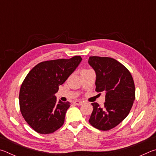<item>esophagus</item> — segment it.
I'll use <instances>...</instances> for the list:
<instances>
[{"instance_id": "esophagus-1", "label": "esophagus", "mask_w": 156, "mask_h": 156, "mask_svg": "<svg viewBox=\"0 0 156 156\" xmlns=\"http://www.w3.org/2000/svg\"><path fill=\"white\" fill-rule=\"evenodd\" d=\"M74 103H75L76 105H78V106H80V105H82L83 104V102H82V101H79V100H76V101H75V102H74Z\"/></svg>"}]
</instances>
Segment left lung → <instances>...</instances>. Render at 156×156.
<instances>
[{
	"label": "left lung",
	"mask_w": 156,
	"mask_h": 156,
	"mask_svg": "<svg viewBox=\"0 0 156 156\" xmlns=\"http://www.w3.org/2000/svg\"><path fill=\"white\" fill-rule=\"evenodd\" d=\"M88 62L96 72V91L105 92L104 107L91 103L89 122L99 130H110L128 115L135 100V85L129 71L109 57L90 56Z\"/></svg>",
	"instance_id": "obj_1"
}]
</instances>
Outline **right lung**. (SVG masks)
Instances as JSON below:
<instances>
[{
  "label": "right lung",
  "instance_id": "right-lung-1",
  "mask_svg": "<svg viewBox=\"0 0 156 156\" xmlns=\"http://www.w3.org/2000/svg\"><path fill=\"white\" fill-rule=\"evenodd\" d=\"M80 56L38 63L20 87V109L26 122L37 133H54L64 124L70 102H57L59 85L65 83L82 61Z\"/></svg>",
  "mask_w": 156,
  "mask_h": 156
}]
</instances>
